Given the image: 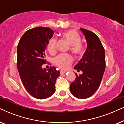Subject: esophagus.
Here are the masks:
<instances>
[{
	"label": "esophagus",
	"mask_w": 124,
	"mask_h": 124,
	"mask_svg": "<svg viewBox=\"0 0 124 124\" xmlns=\"http://www.w3.org/2000/svg\"><path fill=\"white\" fill-rule=\"evenodd\" d=\"M66 71H62V70H61V71H60V73L61 74H65L66 73Z\"/></svg>",
	"instance_id": "34e87169"
}]
</instances>
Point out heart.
Here are the masks:
<instances>
[{
  "label": "heart",
  "instance_id": "1",
  "mask_svg": "<svg viewBox=\"0 0 124 124\" xmlns=\"http://www.w3.org/2000/svg\"><path fill=\"white\" fill-rule=\"evenodd\" d=\"M62 37L70 45V50L76 56L82 54L84 47L81 43V38L77 32L74 30H68L62 34ZM57 40L51 38L47 44V50L50 53L55 52L56 50ZM55 65L61 69H66L71 65L73 58L70 54H59L53 59Z\"/></svg>",
  "mask_w": 124,
  "mask_h": 124
}]
</instances>
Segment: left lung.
Wrapping results in <instances>:
<instances>
[{"instance_id":"obj_1","label":"left lung","mask_w":124,"mask_h":124,"mask_svg":"<svg viewBox=\"0 0 124 124\" xmlns=\"http://www.w3.org/2000/svg\"><path fill=\"white\" fill-rule=\"evenodd\" d=\"M87 42V49L82 58L74 69L82 71L70 84L72 94L79 99H85L94 94L101 84L105 69V49L98 36L92 31L82 29Z\"/></svg>"}]
</instances>
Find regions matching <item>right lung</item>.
I'll return each mask as SVG.
<instances>
[{"label":"right lung","mask_w":124,"mask_h":124,"mask_svg":"<svg viewBox=\"0 0 124 124\" xmlns=\"http://www.w3.org/2000/svg\"><path fill=\"white\" fill-rule=\"evenodd\" d=\"M54 34L52 29L38 27L24 32L17 48V67L22 84L30 94L45 99L55 91V81L60 72L53 66L47 70L46 49Z\"/></svg>","instance_id":"obj_1"}]
</instances>
